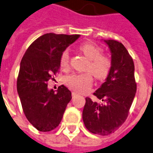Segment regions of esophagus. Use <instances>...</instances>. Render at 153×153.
Instances as JSON below:
<instances>
[{
    "mask_svg": "<svg viewBox=\"0 0 153 153\" xmlns=\"http://www.w3.org/2000/svg\"><path fill=\"white\" fill-rule=\"evenodd\" d=\"M76 95V93H75V92H73V93H72V96H73V97H75Z\"/></svg>",
    "mask_w": 153,
    "mask_h": 153,
    "instance_id": "obj_1",
    "label": "esophagus"
}]
</instances>
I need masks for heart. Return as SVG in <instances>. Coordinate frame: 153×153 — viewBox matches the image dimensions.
Masks as SVG:
<instances>
[{"label": "heart", "instance_id": "heart-1", "mask_svg": "<svg viewBox=\"0 0 153 153\" xmlns=\"http://www.w3.org/2000/svg\"><path fill=\"white\" fill-rule=\"evenodd\" d=\"M80 50L89 60L87 65V70H89L97 79H105L111 69V60L105 55H102L100 48L93 43H84L80 46ZM69 61V53L67 50L62 53L60 58V66L66 68ZM93 81L91 74L86 73H73L66 78V82L72 88L84 92L89 88Z\"/></svg>", "mask_w": 153, "mask_h": 153}]
</instances>
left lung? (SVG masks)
<instances>
[{
  "instance_id": "1",
  "label": "left lung",
  "mask_w": 153,
  "mask_h": 153,
  "mask_svg": "<svg viewBox=\"0 0 153 153\" xmlns=\"http://www.w3.org/2000/svg\"><path fill=\"white\" fill-rule=\"evenodd\" d=\"M111 53V69L105 81L96 90L99 101L85 98L82 118L93 134L108 136L121 126L137 92L134 63L125 46L114 40H104Z\"/></svg>"
}]
</instances>
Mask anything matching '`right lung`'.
Instances as JSON below:
<instances>
[{
    "label": "right lung",
    "instance_id": "1",
    "mask_svg": "<svg viewBox=\"0 0 153 153\" xmlns=\"http://www.w3.org/2000/svg\"><path fill=\"white\" fill-rule=\"evenodd\" d=\"M80 35L46 33L26 50L21 61L16 88L26 118L36 129L49 132L59 125L72 99L68 88L48 89L47 82L60 67L62 53Z\"/></svg>",
    "mask_w": 153,
    "mask_h": 153
}]
</instances>
